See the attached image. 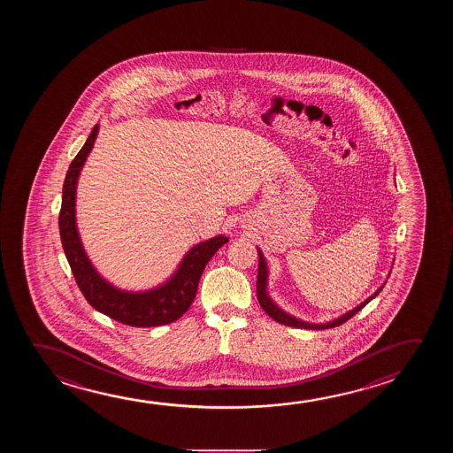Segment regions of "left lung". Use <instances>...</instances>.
I'll use <instances>...</instances> for the list:
<instances>
[{
  "label": "left lung",
  "instance_id": "1",
  "mask_svg": "<svg viewBox=\"0 0 453 453\" xmlns=\"http://www.w3.org/2000/svg\"><path fill=\"white\" fill-rule=\"evenodd\" d=\"M266 277H268V271H266V263H265V258H263L262 252L258 250V274H257V299L260 302V305H262V309L265 310V313L266 315L271 316L274 321L279 322V324H285V326H288V327H296V328H313V330H322V328H332L338 327V326H342L344 322L349 321L352 316L357 315L358 311H360L365 305H366L367 302L372 301L375 296L380 293L381 288L377 289L375 291V295L371 296L369 299L363 302L361 305H358L357 309L350 310L349 313L342 316V318H338V319H334V321L327 322V324H307V322L299 321V319H296L293 316L287 315L285 311L279 309L274 302L269 299V296L266 295Z\"/></svg>",
  "mask_w": 453,
  "mask_h": 453
}]
</instances>
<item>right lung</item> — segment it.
Wrapping results in <instances>:
<instances>
[{
    "instance_id": "1",
    "label": "right lung",
    "mask_w": 453,
    "mask_h": 453,
    "mask_svg": "<svg viewBox=\"0 0 453 453\" xmlns=\"http://www.w3.org/2000/svg\"><path fill=\"white\" fill-rule=\"evenodd\" d=\"M96 134L98 125H95L86 144L81 148L78 156L73 158L64 180L59 230L66 260L70 263L73 276L81 293L93 309L132 327H156L170 324L190 309L196 297L197 283L203 276L205 265L223 244L229 242V238L219 235L196 244L185 256L176 274L160 288L144 293H126L113 288L111 283L105 282L95 271L82 250L74 218V199L79 173L86 162L88 152L92 151Z\"/></svg>"
}]
</instances>
